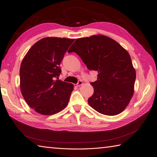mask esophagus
Wrapping results in <instances>:
<instances>
[{"mask_svg": "<svg viewBox=\"0 0 157 157\" xmlns=\"http://www.w3.org/2000/svg\"><path fill=\"white\" fill-rule=\"evenodd\" d=\"M82 84V82L81 81V80H79V81H78L77 84H74V86H75V87H78V86H81Z\"/></svg>", "mask_w": 157, "mask_h": 157, "instance_id": "obj_1", "label": "esophagus"}]
</instances>
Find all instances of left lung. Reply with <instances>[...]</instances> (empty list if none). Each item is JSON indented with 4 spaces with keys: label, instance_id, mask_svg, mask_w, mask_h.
Returning a JSON list of instances; mask_svg holds the SVG:
<instances>
[{
    "label": "left lung",
    "instance_id": "1",
    "mask_svg": "<svg viewBox=\"0 0 157 157\" xmlns=\"http://www.w3.org/2000/svg\"><path fill=\"white\" fill-rule=\"evenodd\" d=\"M75 52L89 70L98 71L91 82L94 94L89 105L103 115H117L124 110L134 91L136 71L128 52L117 41L98 35L80 38L68 50Z\"/></svg>",
    "mask_w": 157,
    "mask_h": 157
}]
</instances>
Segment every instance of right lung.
Wrapping results in <instances>:
<instances>
[{
  "instance_id": "1",
  "label": "right lung",
  "mask_w": 157,
  "mask_h": 157,
  "mask_svg": "<svg viewBox=\"0 0 157 157\" xmlns=\"http://www.w3.org/2000/svg\"><path fill=\"white\" fill-rule=\"evenodd\" d=\"M74 41L66 38H43L32 46L23 59L21 92L28 105L38 113L54 115L67 105L74 86L58 80L59 65Z\"/></svg>"
}]
</instances>
